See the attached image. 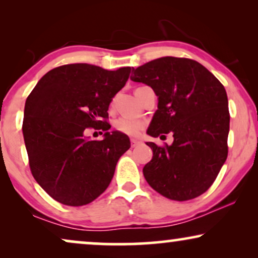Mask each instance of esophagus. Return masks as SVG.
Here are the masks:
<instances>
[{
	"mask_svg": "<svg viewBox=\"0 0 258 258\" xmlns=\"http://www.w3.org/2000/svg\"><path fill=\"white\" fill-rule=\"evenodd\" d=\"M141 144V142L140 141H137V140H130V146H132V148H135V147H137V146H140Z\"/></svg>",
	"mask_w": 258,
	"mask_h": 258,
	"instance_id": "1",
	"label": "esophagus"
}]
</instances>
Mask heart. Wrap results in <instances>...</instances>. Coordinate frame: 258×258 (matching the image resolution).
Here are the masks:
<instances>
[{"label":"heart","mask_w":258,"mask_h":258,"mask_svg":"<svg viewBox=\"0 0 258 258\" xmlns=\"http://www.w3.org/2000/svg\"><path fill=\"white\" fill-rule=\"evenodd\" d=\"M115 129L117 130L118 133L124 134V135L128 136H133L136 137L139 136L141 133L143 132L144 126V122L140 121V119H135V118H130V117H119L115 121Z\"/></svg>","instance_id":"heart-1"}]
</instances>
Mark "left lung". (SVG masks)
I'll list each match as a JSON object with an SVG mask.
<instances>
[{
    "label": "left lung",
    "instance_id": "8db88e82",
    "mask_svg": "<svg viewBox=\"0 0 258 258\" xmlns=\"http://www.w3.org/2000/svg\"><path fill=\"white\" fill-rule=\"evenodd\" d=\"M133 72L134 82L148 84L158 96L148 134L172 132L174 137L171 146L147 143L153 158L144 165V178L169 200L196 199L213 185L228 157L230 114L223 84L184 57L165 56Z\"/></svg>",
    "mask_w": 258,
    "mask_h": 258
}]
</instances>
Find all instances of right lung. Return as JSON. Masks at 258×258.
I'll list each match as a JSON object with an SVG mask.
<instances>
[{
  "label": "right lung",
  "mask_w": 258,
  "mask_h": 258,
  "mask_svg": "<svg viewBox=\"0 0 258 258\" xmlns=\"http://www.w3.org/2000/svg\"><path fill=\"white\" fill-rule=\"evenodd\" d=\"M130 72V67L112 72L88 63L64 64L45 74L27 97L22 130L30 171L57 202L86 206L110 184L130 141L109 133L108 108ZM88 128L102 130L105 139H86Z\"/></svg>",
  "instance_id": "obj_1"
}]
</instances>
